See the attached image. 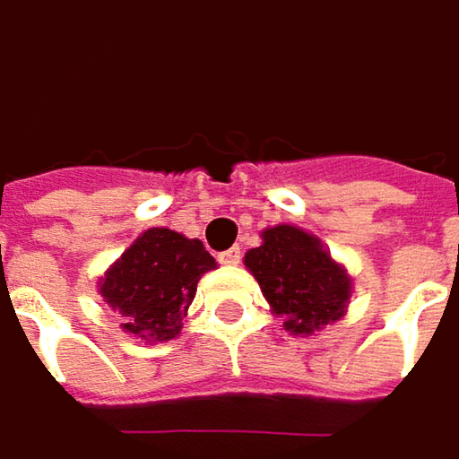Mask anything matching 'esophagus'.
I'll use <instances>...</instances> for the list:
<instances>
[{"mask_svg":"<svg viewBox=\"0 0 459 459\" xmlns=\"http://www.w3.org/2000/svg\"><path fill=\"white\" fill-rule=\"evenodd\" d=\"M219 261L224 265H238L242 261V250L240 245H235V247H230V250H224V253H219Z\"/></svg>","mask_w":459,"mask_h":459,"instance_id":"1","label":"esophagus"}]
</instances>
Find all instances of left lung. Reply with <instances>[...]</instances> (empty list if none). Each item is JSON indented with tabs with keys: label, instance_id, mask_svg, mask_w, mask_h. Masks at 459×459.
<instances>
[{
	"label": "left lung",
	"instance_id": "obj_1",
	"mask_svg": "<svg viewBox=\"0 0 459 459\" xmlns=\"http://www.w3.org/2000/svg\"><path fill=\"white\" fill-rule=\"evenodd\" d=\"M264 242L245 253L271 312L284 317V331L309 335L346 315L351 276L335 264L323 242L294 224L264 230Z\"/></svg>",
	"mask_w": 459,
	"mask_h": 459
}]
</instances>
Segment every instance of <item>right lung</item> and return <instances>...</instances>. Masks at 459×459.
Here are the masks:
<instances>
[{"label": "right lung", "mask_w": 459, "mask_h": 459, "mask_svg": "<svg viewBox=\"0 0 459 459\" xmlns=\"http://www.w3.org/2000/svg\"><path fill=\"white\" fill-rule=\"evenodd\" d=\"M212 268L217 261L204 242L152 227L105 271L100 294L124 331L147 343L170 341L183 328L198 279Z\"/></svg>", "instance_id": "right-lung-1"}]
</instances>
